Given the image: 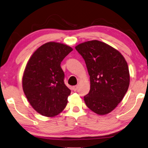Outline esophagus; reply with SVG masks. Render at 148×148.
I'll return each mask as SVG.
<instances>
[{
    "instance_id": "esophagus-1",
    "label": "esophagus",
    "mask_w": 148,
    "mask_h": 148,
    "mask_svg": "<svg viewBox=\"0 0 148 148\" xmlns=\"http://www.w3.org/2000/svg\"><path fill=\"white\" fill-rule=\"evenodd\" d=\"M78 86H74L72 87V89H73V90L74 91H76L77 90H78Z\"/></svg>"
}]
</instances>
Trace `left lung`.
I'll return each instance as SVG.
<instances>
[{"label":"left lung","instance_id":"left-lung-1","mask_svg":"<svg viewBox=\"0 0 148 148\" xmlns=\"http://www.w3.org/2000/svg\"><path fill=\"white\" fill-rule=\"evenodd\" d=\"M85 60L90 90L84 96L89 109L99 115L111 112L125 95L130 74L121 53L103 42L92 40L75 47Z\"/></svg>","mask_w":148,"mask_h":148}]
</instances>
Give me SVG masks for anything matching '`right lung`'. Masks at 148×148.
Listing matches in <instances>:
<instances>
[{
	"mask_svg": "<svg viewBox=\"0 0 148 148\" xmlns=\"http://www.w3.org/2000/svg\"><path fill=\"white\" fill-rule=\"evenodd\" d=\"M73 50L60 43L48 42L37 49L28 60L22 77V88L32 107L41 115L60 113L71 91L64 82L60 63Z\"/></svg>",
	"mask_w": 148,
	"mask_h": 148,
	"instance_id": "1",
	"label": "right lung"
}]
</instances>
